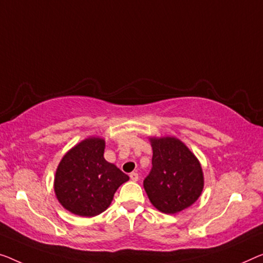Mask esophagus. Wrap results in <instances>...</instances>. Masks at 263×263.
<instances>
[{"instance_id": "34e87169", "label": "esophagus", "mask_w": 263, "mask_h": 263, "mask_svg": "<svg viewBox=\"0 0 263 263\" xmlns=\"http://www.w3.org/2000/svg\"><path fill=\"white\" fill-rule=\"evenodd\" d=\"M130 178L132 179L133 182H137V181H138L139 176H138V174H137V172H131V174H130Z\"/></svg>"}]
</instances>
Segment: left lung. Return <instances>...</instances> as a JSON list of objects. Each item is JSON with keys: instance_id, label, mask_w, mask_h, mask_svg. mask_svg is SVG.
<instances>
[{"instance_id": "8db88e82", "label": "left lung", "mask_w": 263, "mask_h": 263, "mask_svg": "<svg viewBox=\"0 0 263 263\" xmlns=\"http://www.w3.org/2000/svg\"><path fill=\"white\" fill-rule=\"evenodd\" d=\"M152 167L144 189L152 204L164 214L190 206L202 194L204 179L201 164L181 140L152 138Z\"/></svg>"}]
</instances>
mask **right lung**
Listing matches in <instances>:
<instances>
[{
  "instance_id": "right-lung-1",
  "label": "right lung",
  "mask_w": 263,
  "mask_h": 263,
  "mask_svg": "<svg viewBox=\"0 0 263 263\" xmlns=\"http://www.w3.org/2000/svg\"><path fill=\"white\" fill-rule=\"evenodd\" d=\"M105 142L82 140L59 164L54 190L62 206L79 216L92 217L105 211L128 176L104 158Z\"/></svg>"
}]
</instances>
